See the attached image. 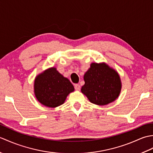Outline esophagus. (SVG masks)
<instances>
[{"label": "esophagus", "mask_w": 153, "mask_h": 153, "mask_svg": "<svg viewBox=\"0 0 153 153\" xmlns=\"http://www.w3.org/2000/svg\"><path fill=\"white\" fill-rule=\"evenodd\" d=\"M74 87H75V89H76V90H79L80 89V85H79V84H74Z\"/></svg>", "instance_id": "obj_1"}]
</instances>
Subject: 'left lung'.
<instances>
[{"mask_svg": "<svg viewBox=\"0 0 153 153\" xmlns=\"http://www.w3.org/2000/svg\"><path fill=\"white\" fill-rule=\"evenodd\" d=\"M84 81L82 92L95 105H106L113 102L121 90L119 75L105 64H91L84 75Z\"/></svg>", "mask_w": 153, "mask_h": 153, "instance_id": "1", "label": "left lung"}]
</instances>
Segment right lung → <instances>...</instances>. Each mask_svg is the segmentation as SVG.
Here are the masks:
<instances>
[{
    "mask_svg": "<svg viewBox=\"0 0 153 153\" xmlns=\"http://www.w3.org/2000/svg\"><path fill=\"white\" fill-rule=\"evenodd\" d=\"M34 90L35 97L41 104L54 108L62 105L74 87L69 79L52 68L37 76Z\"/></svg>",
    "mask_w": 153,
    "mask_h": 153,
    "instance_id": "obj_1",
    "label": "right lung"
}]
</instances>
